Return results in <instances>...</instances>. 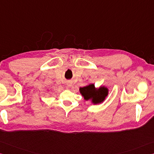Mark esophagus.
<instances>
[{
	"instance_id": "esophagus-1",
	"label": "esophagus",
	"mask_w": 154,
	"mask_h": 154,
	"mask_svg": "<svg viewBox=\"0 0 154 154\" xmlns=\"http://www.w3.org/2000/svg\"><path fill=\"white\" fill-rule=\"evenodd\" d=\"M67 87H72V83L71 82H67Z\"/></svg>"
}]
</instances>
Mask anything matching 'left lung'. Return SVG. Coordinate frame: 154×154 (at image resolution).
<instances>
[{
  "mask_svg": "<svg viewBox=\"0 0 154 154\" xmlns=\"http://www.w3.org/2000/svg\"><path fill=\"white\" fill-rule=\"evenodd\" d=\"M80 93L86 101L91 100L93 103L97 104L105 100L108 95V89L105 87H101L96 89L95 85L91 84L87 87L80 88Z\"/></svg>",
  "mask_w": 154,
  "mask_h": 154,
  "instance_id": "1",
  "label": "left lung"
}]
</instances>
